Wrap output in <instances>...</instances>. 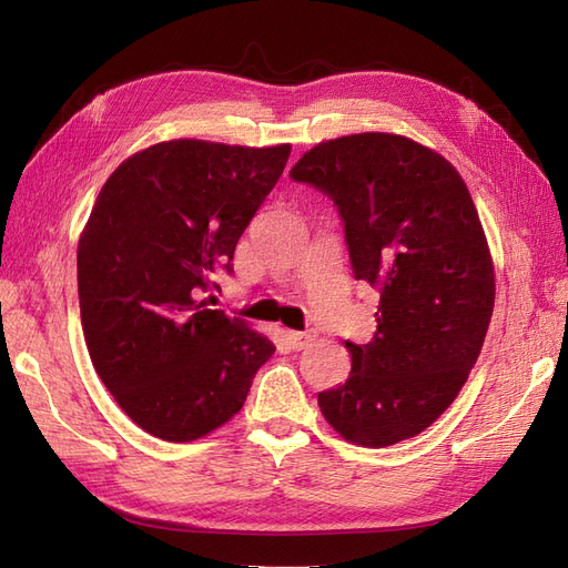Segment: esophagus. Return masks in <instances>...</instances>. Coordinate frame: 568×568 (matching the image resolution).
I'll use <instances>...</instances> for the list:
<instances>
[{
  "label": "esophagus",
  "instance_id": "esophagus-1",
  "mask_svg": "<svg viewBox=\"0 0 568 568\" xmlns=\"http://www.w3.org/2000/svg\"><path fill=\"white\" fill-rule=\"evenodd\" d=\"M285 337H287V343H290V347H293V349H304L306 345H310L312 343V339H314V335L312 333H300V331H287L285 333Z\"/></svg>",
  "mask_w": 568,
  "mask_h": 568
}]
</instances>
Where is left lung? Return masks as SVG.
I'll use <instances>...</instances> for the list:
<instances>
[{
    "label": "left lung",
    "instance_id": "obj_1",
    "mask_svg": "<svg viewBox=\"0 0 568 568\" xmlns=\"http://www.w3.org/2000/svg\"><path fill=\"white\" fill-rule=\"evenodd\" d=\"M290 178L333 200L354 278L381 293L374 339H347L349 378L318 407L349 443L407 440L455 402L490 326L495 273L471 194L447 159L393 133L321 142Z\"/></svg>",
    "mask_w": 568,
    "mask_h": 568
}]
</instances>
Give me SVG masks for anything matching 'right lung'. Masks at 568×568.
<instances>
[{"label":"right lung","mask_w":568,"mask_h":568,"mask_svg":"<svg viewBox=\"0 0 568 568\" xmlns=\"http://www.w3.org/2000/svg\"><path fill=\"white\" fill-rule=\"evenodd\" d=\"M290 144L171 140L109 175L78 242L80 321L92 366L135 424L187 443L231 420L268 337L209 310L240 235L278 183Z\"/></svg>","instance_id":"1"}]
</instances>
